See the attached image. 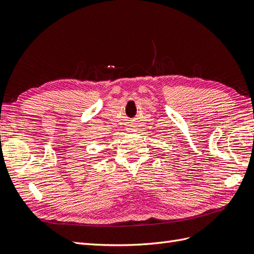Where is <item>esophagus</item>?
<instances>
[{
  "label": "esophagus",
  "mask_w": 254,
  "mask_h": 254,
  "mask_svg": "<svg viewBox=\"0 0 254 254\" xmlns=\"http://www.w3.org/2000/svg\"><path fill=\"white\" fill-rule=\"evenodd\" d=\"M128 128H132V127H128Z\"/></svg>",
  "instance_id": "obj_1"
}]
</instances>
